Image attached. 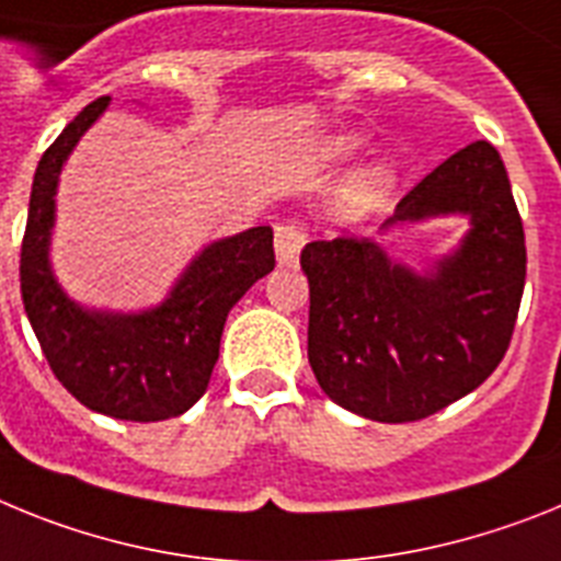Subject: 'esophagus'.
<instances>
[{
  "label": "esophagus",
  "mask_w": 561,
  "mask_h": 561,
  "mask_svg": "<svg viewBox=\"0 0 561 561\" xmlns=\"http://www.w3.org/2000/svg\"><path fill=\"white\" fill-rule=\"evenodd\" d=\"M276 260H279V265H296V260H299V251L301 245H305V226H301L296 217H287V220H279L276 222Z\"/></svg>",
  "instance_id": "esophagus-1"
}]
</instances>
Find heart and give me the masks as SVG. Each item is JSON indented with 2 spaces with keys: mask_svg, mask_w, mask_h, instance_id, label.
Listing matches in <instances>:
<instances>
[{
  "mask_svg": "<svg viewBox=\"0 0 561 561\" xmlns=\"http://www.w3.org/2000/svg\"><path fill=\"white\" fill-rule=\"evenodd\" d=\"M358 146H362V140L347 138L339 144V152L353 154ZM389 188H392V172H389L387 165H369V169H364V172L358 174L353 183H350L344 199H347L350 208H358V211H364V208L378 206V203H381V199L389 194Z\"/></svg>",
  "mask_w": 561,
  "mask_h": 561,
  "instance_id": "1",
  "label": "heart"
}]
</instances>
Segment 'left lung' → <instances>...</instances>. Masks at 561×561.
Segmentation results:
<instances>
[{
    "label": "left lung",
    "instance_id": "left-lung-1",
    "mask_svg": "<svg viewBox=\"0 0 561 561\" xmlns=\"http://www.w3.org/2000/svg\"><path fill=\"white\" fill-rule=\"evenodd\" d=\"M455 211L471 217L469 237L428 276L392 265L367 237L301 248L308 358L330 401L369 421H421L469 396L503 362L528 253L508 172L489 140L443 160L383 228Z\"/></svg>",
    "mask_w": 561,
    "mask_h": 561
}]
</instances>
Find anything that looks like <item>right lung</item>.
Returning <instances> with one entry per match:
<instances>
[{"instance_id": "1", "label": "right lung", "mask_w": 561, "mask_h": 561, "mask_svg": "<svg viewBox=\"0 0 561 561\" xmlns=\"http://www.w3.org/2000/svg\"><path fill=\"white\" fill-rule=\"evenodd\" d=\"M106 104L110 95L84 106L38 160L19 256L24 313L53 375L87 409L121 421H165L206 392L228 310L274 271V231L260 226L214 242L149 313H87L72 305L47 265L53 194L61 163Z\"/></svg>"}]
</instances>
